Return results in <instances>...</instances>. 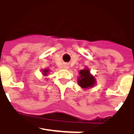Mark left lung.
I'll use <instances>...</instances> for the list:
<instances>
[{
	"mask_svg": "<svg viewBox=\"0 0 134 134\" xmlns=\"http://www.w3.org/2000/svg\"><path fill=\"white\" fill-rule=\"evenodd\" d=\"M78 84L84 89H87L94 86L96 84V79L90 73V70L88 68L80 70L79 77L78 78Z\"/></svg>",
	"mask_w": 134,
	"mask_h": 134,
	"instance_id": "1",
	"label": "left lung"
}]
</instances>
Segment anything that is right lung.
I'll return each instance as SVG.
<instances>
[{
    "mask_svg": "<svg viewBox=\"0 0 134 134\" xmlns=\"http://www.w3.org/2000/svg\"><path fill=\"white\" fill-rule=\"evenodd\" d=\"M42 72H43V75H44V76H47V72H49V70L48 69H45V70H43Z\"/></svg>",
    "mask_w": 134,
    "mask_h": 134,
    "instance_id": "1",
    "label": "right lung"
}]
</instances>
